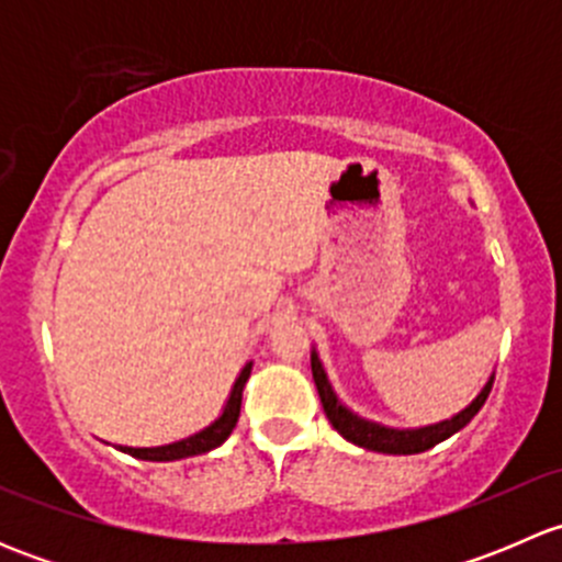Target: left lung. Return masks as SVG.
Listing matches in <instances>:
<instances>
[{
    "instance_id": "left-lung-1",
    "label": "left lung",
    "mask_w": 562,
    "mask_h": 562,
    "mask_svg": "<svg viewBox=\"0 0 562 562\" xmlns=\"http://www.w3.org/2000/svg\"><path fill=\"white\" fill-rule=\"evenodd\" d=\"M313 378H315L317 394H321L323 411H326V418L331 422V427L337 429L345 440H350V443L361 446V449L381 451V454H422V451L438 446L440 440L451 438V435L459 432V429L468 427L470 418L484 407L486 396H490L492 391V383H495V381L486 383V386L481 389V394L475 396L462 413H457L454 418H449V422L432 424V427H424V429H389V427H381V424L364 422V418L353 416L348 407L339 405L315 353H313Z\"/></svg>"
}]
</instances>
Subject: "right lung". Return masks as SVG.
Returning a JSON list of instances; mask_svg holds the SVG:
<instances>
[{
	"mask_svg": "<svg viewBox=\"0 0 562 562\" xmlns=\"http://www.w3.org/2000/svg\"><path fill=\"white\" fill-rule=\"evenodd\" d=\"M249 370L252 364H247L241 370V375L236 378L234 391L228 396V405H225L223 416L217 418L214 424H209L206 429L201 432L190 435V438L179 440V443H168V446H157V449H122L127 451L130 457H138V459H149V462H173V459H184V457H195V454H206V451L217 449L220 443H225L231 432H234L236 422H239V411H241V389H245Z\"/></svg>",
	"mask_w": 562,
	"mask_h": 562,
	"instance_id": "1",
	"label": "right lung"
}]
</instances>
